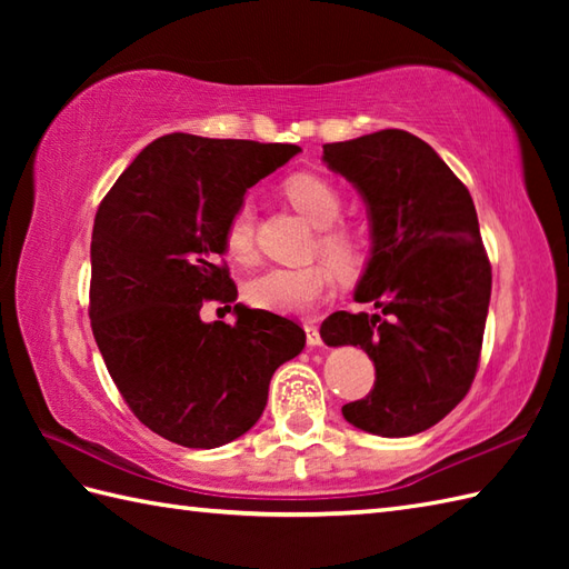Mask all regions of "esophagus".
Instances as JSON below:
<instances>
[{
  "instance_id": "34e87169",
  "label": "esophagus",
  "mask_w": 569,
  "mask_h": 569,
  "mask_svg": "<svg viewBox=\"0 0 569 569\" xmlns=\"http://www.w3.org/2000/svg\"><path fill=\"white\" fill-rule=\"evenodd\" d=\"M303 328H306V340H308V345H310V347H318V345H322V340H320V330H318V325H316V322H306Z\"/></svg>"
}]
</instances>
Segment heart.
I'll list each match as a JSON object with an SVG mask.
<instances>
[{"instance_id":"1","label":"heart","mask_w":569,"mask_h":569,"mask_svg":"<svg viewBox=\"0 0 569 569\" xmlns=\"http://www.w3.org/2000/svg\"><path fill=\"white\" fill-rule=\"evenodd\" d=\"M283 190L293 208L306 217L310 224L322 227L318 239L320 251L337 269L355 271L361 263L359 239L342 227H332L340 220L342 198L328 180L316 173H296L286 178ZM224 251L229 259L239 263H251L257 257V217L251 202H239L229 214L224 227ZM337 286V273L330 263L318 261L310 266H273V269L253 276L244 286V296L253 308L271 310L278 316H303V312L320 306L330 298Z\"/></svg>"}]
</instances>
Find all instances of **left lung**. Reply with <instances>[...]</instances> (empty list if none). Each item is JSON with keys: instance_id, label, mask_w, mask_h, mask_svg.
Here are the masks:
<instances>
[{"instance_id": "8db88e82", "label": "left lung", "mask_w": 569, "mask_h": 569, "mask_svg": "<svg viewBox=\"0 0 569 569\" xmlns=\"http://www.w3.org/2000/svg\"><path fill=\"white\" fill-rule=\"evenodd\" d=\"M322 161L367 204L371 251L355 300L385 316L340 310L322 322L325 345H359L377 369L369 396L342 416L365 432L408 438L450 413L477 373L491 266L475 202L403 129L325 143Z\"/></svg>"}]
</instances>
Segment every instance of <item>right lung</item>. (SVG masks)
Here are the masks:
<instances>
[{"label": "right lung", "instance_id": "obj_1", "mask_svg": "<svg viewBox=\"0 0 569 569\" xmlns=\"http://www.w3.org/2000/svg\"><path fill=\"white\" fill-rule=\"evenodd\" d=\"M298 151L176 131L131 161L94 214V342L134 416L176 445L212 450L244 435L273 371L303 352L306 332L273 312L237 303L234 325L200 318L204 300H237L220 263L229 214Z\"/></svg>", "mask_w": 569, "mask_h": 569}]
</instances>
